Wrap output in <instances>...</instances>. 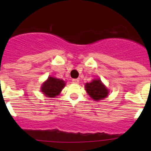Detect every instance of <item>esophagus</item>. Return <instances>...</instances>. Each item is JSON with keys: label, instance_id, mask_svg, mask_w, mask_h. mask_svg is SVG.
I'll return each mask as SVG.
<instances>
[{"label": "esophagus", "instance_id": "obj_1", "mask_svg": "<svg viewBox=\"0 0 151 151\" xmlns=\"http://www.w3.org/2000/svg\"><path fill=\"white\" fill-rule=\"evenodd\" d=\"M72 82H73V83H74V84H78V82H79V80H78V78H74V79L72 80Z\"/></svg>", "mask_w": 151, "mask_h": 151}]
</instances>
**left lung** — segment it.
<instances>
[{
  "label": "left lung",
  "mask_w": 151,
  "mask_h": 151,
  "mask_svg": "<svg viewBox=\"0 0 151 151\" xmlns=\"http://www.w3.org/2000/svg\"><path fill=\"white\" fill-rule=\"evenodd\" d=\"M85 90L88 95L95 101H100L105 98L108 95L109 92L99 78L93 80L90 83L86 84Z\"/></svg>",
  "instance_id": "obj_1"
}]
</instances>
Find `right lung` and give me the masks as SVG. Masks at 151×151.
I'll use <instances>...</instances> for the list:
<instances>
[{"label":"right lung","instance_id":"1","mask_svg":"<svg viewBox=\"0 0 151 151\" xmlns=\"http://www.w3.org/2000/svg\"><path fill=\"white\" fill-rule=\"evenodd\" d=\"M65 85L66 84L63 80L54 77H49L48 79L44 82L43 85L41 86V91L47 97H54L60 94Z\"/></svg>","mask_w":151,"mask_h":151}]
</instances>
